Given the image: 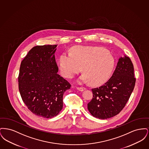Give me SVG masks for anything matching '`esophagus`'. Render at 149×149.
<instances>
[{"label":"esophagus","mask_w":149,"mask_h":149,"mask_svg":"<svg viewBox=\"0 0 149 149\" xmlns=\"http://www.w3.org/2000/svg\"><path fill=\"white\" fill-rule=\"evenodd\" d=\"M77 89L80 92H82V91H84L86 90V88L85 87H77Z\"/></svg>","instance_id":"1"}]
</instances>
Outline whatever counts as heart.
<instances>
[{
  "instance_id": "1",
  "label": "heart",
  "mask_w": 149,
  "mask_h": 149,
  "mask_svg": "<svg viewBox=\"0 0 149 149\" xmlns=\"http://www.w3.org/2000/svg\"><path fill=\"white\" fill-rule=\"evenodd\" d=\"M115 65L113 55L98 47H77L70 54L64 53L59 58L60 69L65 78H72L81 71L84 72L79 82H90L99 85L106 83L112 73Z\"/></svg>"
}]
</instances>
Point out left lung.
<instances>
[{"label": "left lung", "instance_id": "1", "mask_svg": "<svg viewBox=\"0 0 149 149\" xmlns=\"http://www.w3.org/2000/svg\"><path fill=\"white\" fill-rule=\"evenodd\" d=\"M135 82L131 59L126 56L120 57L111 78L104 85L92 89L93 97L88 104L89 112L102 120L118 114L127 103Z\"/></svg>", "mask_w": 149, "mask_h": 149}]
</instances>
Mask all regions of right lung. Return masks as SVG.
<instances>
[{
  "mask_svg": "<svg viewBox=\"0 0 149 149\" xmlns=\"http://www.w3.org/2000/svg\"><path fill=\"white\" fill-rule=\"evenodd\" d=\"M57 45L33 47L22 61L19 91L24 104L36 116L51 118L63 107L64 92L70 84L57 74Z\"/></svg>",
  "mask_w": 149,
  "mask_h": 149,
  "instance_id": "obj_1",
  "label": "right lung"
}]
</instances>
